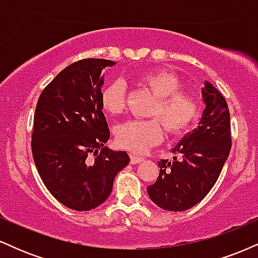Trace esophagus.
<instances>
[{"label":"esophagus","instance_id":"obj_1","mask_svg":"<svg viewBox=\"0 0 258 258\" xmlns=\"http://www.w3.org/2000/svg\"><path fill=\"white\" fill-rule=\"evenodd\" d=\"M130 162H131L132 165H136V164H139V162H142L143 161V158H142V156H137V155H130Z\"/></svg>","mask_w":258,"mask_h":258}]
</instances>
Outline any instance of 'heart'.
I'll use <instances>...</instances> for the list:
<instances>
[{"label":"heart","instance_id":"heart-1","mask_svg":"<svg viewBox=\"0 0 258 258\" xmlns=\"http://www.w3.org/2000/svg\"><path fill=\"white\" fill-rule=\"evenodd\" d=\"M137 85L155 97L147 120H127L115 127V139L121 148L143 153L162 138L164 124L172 136L184 133L197 122L201 114L199 97L182 90L178 76L167 70H153L137 76ZM102 108L110 115H119L126 108L125 85L112 81L100 96Z\"/></svg>","mask_w":258,"mask_h":258}]
</instances>
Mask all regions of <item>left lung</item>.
<instances>
[{"instance_id":"obj_1","label":"left lung","mask_w":258,"mask_h":258,"mask_svg":"<svg viewBox=\"0 0 258 258\" xmlns=\"http://www.w3.org/2000/svg\"><path fill=\"white\" fill-rule=\"evenodd\" d=\"M203 97L206 108L199 127L172 150L173 161L160 160L158 179L148 186L153 203L168 211H184L200 203L220 177L232 148L226 99L209 82Z\"/></svg>"}]
</instances>
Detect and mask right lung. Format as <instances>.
<instances>
[{
  "label": "right lung",
  "instance_id": "obj_1",
  "mask_svg": "<svg viewBox=\"0 0 258 258\" xmlns=\"http://www.w3.org/2000/svg\"><path fill=\"white\" fill-rule=\"evenodd\" d=\"M115 64L96 58L75 61L43 88L37 100L31 133L35 165L49 193L76 211L104 203L115 176L130 162L126 152L104 147L110 131L100 87L104 70Z\"/></svg>",
  "mask_w": 258,
  "mask_h": 258
}]
</instances>
